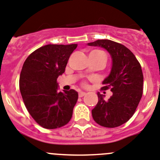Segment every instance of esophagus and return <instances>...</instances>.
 <instances>
[{
  "instance_id": "obj_1",
  "label": "esophagus",
  "mask_w": 160,
  "mask_h": 160,
  "mask_svg": "<svg viewBox=\"0 0 160 160\" xmlns=\"http://www.w3.org/2000/svg\"><path fill=\"white\" fill-rule=\"evenodd\" d=\"M85 94H86V92H83V91H80V92L78 93V96L80 98L83 97V96H84Z\"/></svg>"
}]
</instances>
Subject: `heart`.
I'll return each instance as SVG.
<instances>
[{
  "label": "heart",
  "mask_w": 160,
  "mask_h": 160,
  "mask_svg": "<svg viewBox=\"0 0 160 160\" xmlns=\"http://www.w3.org/2000/svg\"><path fill=\"white\" fill-rule=\"evenodd\" d=\"M91 53H102V54H104L106 56V54L104 53H103L102 51H101V50H94V51H92Z\"/></svg>",
  "instance_id": "heart-1"
}]
</instances>
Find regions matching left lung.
I'll return each mask as SVG.
<instances>
[{"label":"left lung","instance_id":"obj_1","mask_svg":"<svg viewBox=\"0 0 160 160\" xmlns=\"http://www.w3.org/2000/svg\"><path fill=\"white\" fill-rule=\"evenodd\" d=\"M107 49L112 59L108 77L102 82V90L110 89L112 95L98 93V102L92 110L94 120L102 127L117 128L127 122L135 112L142 95L143 75L140 64L134 53L122 44L111 40H97L88 43Z\"/></svg>","mask_w":160,"mask_h":160}]
</instances>
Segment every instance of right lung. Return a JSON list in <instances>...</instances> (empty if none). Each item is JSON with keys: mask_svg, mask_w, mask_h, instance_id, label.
Masks as SVG:
<instances>
[{"mask_svg": "<svg viewBox=\"0 0 160 160\" xmlns=\"http://www.w3.org/2000/svg\"><path fill=\"white\" fill-rule=\"evenodd\" d=\"M71 45H46L32 52L24 62L20 74V90L25 107L42 128L56 129L71 119L78 98L74 90L58 92L57 78L65 72Z\"/></svg>", "mask_w": 160, "mask_h": 160, "instance_id": "1", "label": "right lung"}]
</instances>
